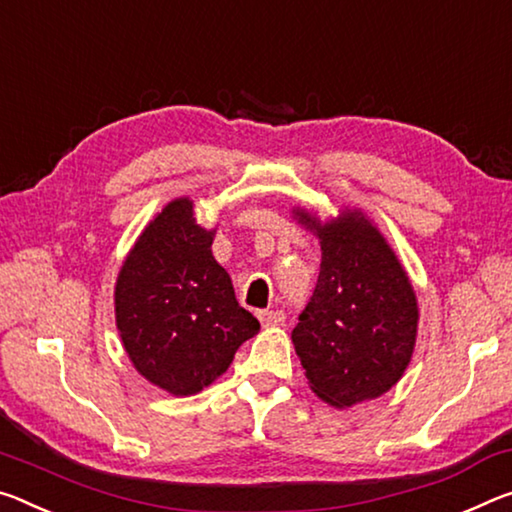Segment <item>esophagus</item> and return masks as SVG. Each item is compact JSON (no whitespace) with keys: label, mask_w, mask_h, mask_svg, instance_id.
I'll list each match as a JSON object with an SVG mask.
<instances>
[{"label":"esophagus","mask_w":512,"mask_h":512,"mask_svg":"<svg viewBox=\"0 0 512 512\" xmlns=\"http://www.w3.org/2000/svg\"><path fill=\"white\" fill-rule=\"evenodd\" d=\"M259 316V321H262V326H282V323H285V319H287V314L282 312V310H262L257 314Z\"/></svg>","instance_id":"obj_1"}]
</instances>
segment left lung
Segmentation results:
<instances>
[{"label":"left lung","instance_id":"obj_1","mask_svg":"<svg viewBox=\"0 0 512 512\" xmlns=\"http://www.w3.org/2000/svg\"><path fill=\"white\" fill-rule=\"evenodd\" d=\"M321 243L314 294L291 342L321 401L344 410L399 383L417 339V296L378 227L358 209L321 223L296 209Z\"/></svg>","mask_w":512,"mask_h":512}]
</instances>
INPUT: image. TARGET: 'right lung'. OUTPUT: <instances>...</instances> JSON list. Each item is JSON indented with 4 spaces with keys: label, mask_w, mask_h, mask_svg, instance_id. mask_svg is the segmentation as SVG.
Listing matches in <instances>:
<instances>
[{
    "label": "right lung",
    "mask_w": 512,
    "mask_h": 512,
    "mask_svg": "<svg viewBox=\"0 0 512 512\" xmlns=\"http://www.w3.org/2000/svg\"><path fill=\"white\" fill-rule=\"evenodd\" d=\"M212 241L214 230L193 218V202L177 198L141 232L116 280V326L129 360L173 396L212 385L259 330Z\"/></svg>",
    "instance_id": "1"
}]
</instances>
